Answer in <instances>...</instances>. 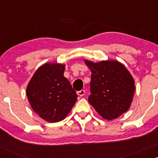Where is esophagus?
Instances as JSON below:
<instances>
[{
    "mask_svg": "<svg viewBox=\"0 0 158 158\" xmlns=\"http://www.w3.org/2000/svg\"><path fill=\"white\" fill-rule=\"evenodd\" d=\"M85 91L84 90V89H82V90H80V91H78L77 92V94H78V95H79V96H83L84 95H85Z\"/></svg>",
    "mask_w": 158,
    "mask_h": 158,
    "instance_id": "1",
    "label": "esophagus"
}]
</instances>
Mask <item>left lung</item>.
Listing matches in <instances>:
<instances>
[{
    "mask_svg": "<svg viewBox=\"0 0 158 158\" xmlns=\"http://www.w3.org/2000/svg\"><path fill=\"white\" fill-rule=\"evenodd\" d=\"M92 72L89 102L105 119L112 120L127 111L132 102L135 86L133 77L116 60L93 63L85 60Z\"/></svg>",
    "mask_w": 158,
    "mask_h": 158,
    "instance_id": "obj_1",
    "label": "left lung"
}]
</instances>
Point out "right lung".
<instances>
[{
    "label": "right lung",
    "mask_w": 158,
    "mask_h": 158,
    "mask_svg": "<svg viewBox=\"0 0 158 158\" xmlns=\"http://www.w3.org/2000/svg\"><path fill=\"white\" fill-rule=\"evenodd\" d=\"M65 65L45 63L35 73L27 87L32 109L48 122L63 120L77 100V94L64 77Z\"/></svg>",
    "instance_id": "add662e5"
}]
</instances>
